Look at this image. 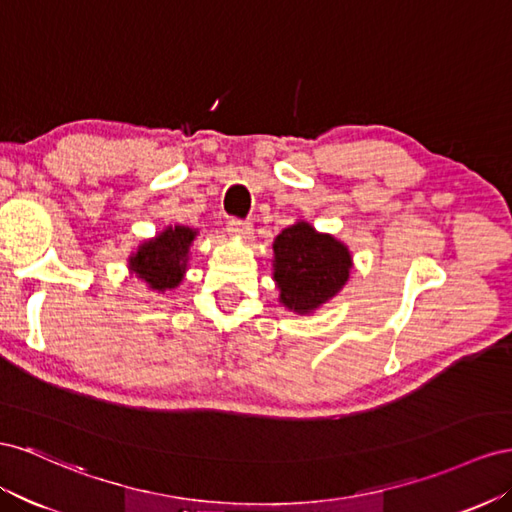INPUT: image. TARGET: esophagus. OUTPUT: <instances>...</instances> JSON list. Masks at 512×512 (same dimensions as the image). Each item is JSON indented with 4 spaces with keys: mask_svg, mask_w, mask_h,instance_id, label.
Instances as JSON below:
<instances>
[{
    "mask_svg": "<svg viewBox=\"0 0 512 512\" xmlns=\"http://www.w3.org/2000/svg\"><path fill=\"white\" fill-rule=\"evenodd\" d=\"M227 231H229L231 238H242L244 240V238L251 236L253 225L248 221H240V218H231V221L227 223Z\"/></svg>",
    "mask_w": 512,
    "mask_h": 512,
    "instance_id": "1",
    "label": "esophagus"
}]
</instances>
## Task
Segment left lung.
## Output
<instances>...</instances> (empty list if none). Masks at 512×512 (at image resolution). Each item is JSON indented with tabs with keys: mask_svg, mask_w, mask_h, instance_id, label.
I'll list each match as a JSON object with an SVG mask.
<instances>
[{
	"mask_svg": "<svg viewBox=\"0 0 512 512\" xmlns=\"http://www.w3.org/2000/svg\"><path fill=\"white\" fill-rule=\"evenodd\" d=\"M272 279L279 302L296 315H313L349 281L354 257L349 246L311 223L296 221L272 242Z\"/></svg>",
	"mask_w": 512,
	"mask_h": 512,
	"instance_id": "1",
	"label": "left lung"
}]
</instances>
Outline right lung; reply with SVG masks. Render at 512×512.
I'll use <instances>...</instances> for the list:
<instances>
[{
	"label": "right lung",
	"mask_w": 512,
	"mask_h": 512,
	"mask_svg": "<svg viewBox=\"0 0 512 512\" xmlns=\"http://www.w3.org/2000/svg\"><path fill=\"white\" fill-rule=\"evenodd\" d=\"M199 231L188 225H169L154 238L143 240L128 257V270L150 291L165 294L180 287Z\"/></svg>",
	"instance_id": "1"
}]
</instances>
